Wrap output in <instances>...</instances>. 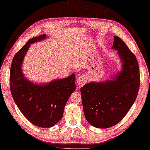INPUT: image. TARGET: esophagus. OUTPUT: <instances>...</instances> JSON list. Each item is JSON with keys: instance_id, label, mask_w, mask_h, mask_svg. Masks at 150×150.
<instances>
[{"instance_id": "34e87169", "label": "esophagus", "mask_w": 150, "mask_h": 150, "mask_svg": "<svg viewBox=\"0 0 150 150\" xmlns=\"http://www.w3.org/2000/svg\"><path fill=\"white\" fill-rule=\"evenodd\" d=\"M88 78L85 75H79L77 76V84L79 86H81L86 83Z\"/></svg>"}]
</instances>
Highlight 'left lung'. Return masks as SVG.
<instances>
[{
  "label": "left lung",
  "instance_id": "1",
  "mask_svg": "<svg viewBox=\"0 0 150 150\" xmlns=\"http://www.w3.org/2000/svg\"><path fill=\"white\" fill-rule=\"evenodd\" d=\"M112 49L118 50L122 71L104 81H91L81 88L84 115L90 125L107 129L116 125L134 104L140 85L136 57L126 44L114 36Z\"/></svg>",
  "mask_w": 150,
  "mask_h": 150
}]
</instances>
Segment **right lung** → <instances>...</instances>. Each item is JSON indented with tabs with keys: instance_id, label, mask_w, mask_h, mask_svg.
<instances>
[{
	"instance_id": "obj_1",
	"label": "right lung",
	"mask_w": 150,
	"mask_h": 150,
	"mask_svg": "<svg viewBox=\"0 0 150 150\" xmlns=\"http://www.w3.org/2000/svg\"><path fill=\"white\" fill-rule=\"evenodd\" d=\"M46 34L29 39L14 55L10 69V89L21 113L33 125L42 128L54 126L62 119L64 108L76 90V75L50 83L37 84L27 79L22 64L30 45L42 41Z\"/></svg>"
}]
</instances>
